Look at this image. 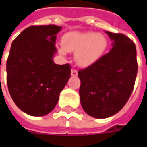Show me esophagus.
<instances>
[{"instance_id":"esophagus-1","label":"esophagus","mask_w":147,"mask_h":147,"mask_svg":"<svg viewBox=\"0 0 147 147\" xmlns=\"http://www.w3.org/2000/svg\"><path fill=\"white\" fill-rule=\"evenodd\" d=\"M71 75L72 76H78L77 71H76V70L72 69L71 71Z\"/></svg>"}]
</instances>
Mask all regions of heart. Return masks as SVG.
<instances>
[{
  "mask_svg": "<svg viewBox=\"0 0 147 147\" xmlns=\"http://www.w3.org/2000/svg\"><path fill=\"white\" fill-rule=\"evenodd\" d=\"M61 55L66 52L75 53V60L82 67L93 65L103 56L107 48L108 41L105 35L96 32H69L62 38Z\"/></svg>",
  "mask_w": 147,
  "mask_h": 147,
  "instance_id": "heart-1",
  "label": "heart"
}]
</instances>
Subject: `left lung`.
<instances>
[{
	"label": "left lung",
	"instance_id": "1",
	"mask_svg": "<svg viewBox=\"0 0 147 147\" xmlns=\"http://www.w3.org/2000/svg\"><path fill=\"white\" fill-rule=\"evenodd\" d=\"M105 33L113 41L109 52L78 71L82 107L88 115L100 119L114 115L124 107L138 72L136 47L132 40L122 34Z\"/></svg>",
	"mask_w": 147,
	"mask_h": 147
}]
</instances>
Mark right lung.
<instances>
[{"label": "right lung", "mask_w": 147, "mask_h": 147, "mask_svg": "<svg viewBox=\"0 0 147 147\" xmlns=\"http://www.w3.org/2000/svg\"><path fill=\"white\" fill-rule=\"evenodd\" d=\"M55 25L32 26L13 42L6 63L7 84L16 105L30 116L48 114L71 76L69 64L53 61L56 53Z\"/></svg>", "instance_id": "obj_1"}]
</instances>
